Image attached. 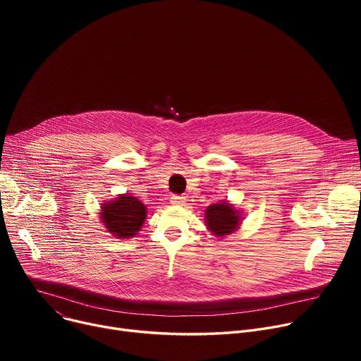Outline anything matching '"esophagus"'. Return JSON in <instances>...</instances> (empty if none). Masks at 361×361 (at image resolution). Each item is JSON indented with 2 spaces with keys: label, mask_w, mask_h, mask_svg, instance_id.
<instances>
[{
  "label": "esophagus",
  "mask_w": 361,
  "mask_h": 361,
  "mask_svg": "<svg viewBox=\"0 0 361 361\" xmlns=\"http://www.w3.org/2000/svg\"><path fill=\"white\" fill-rule=\"evenodd\" d=\"M171 203H173L174 206H184L185 204V197H183V196H178V195H176V196H173L171 197V200H169Z\"/></svg>",
  "instance_id": "esophagus-1"
}]
</instances>
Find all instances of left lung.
Instances as JSON below:
<instances>
[{
  "label": "left lung",
  "mask_w": 361,
  "mask_h": 361,
  "mask_svg": "<svg viewBox=\"0 0 361 361\" xmlns=\"http://www.w3.org/2000/svg\"><path fill=\"white\" fill-rule=\"evenodd\" d=\"M204 212V222L207 230L216 237L233 234L235 230H238L241 224L240 212L226 200L207 206Z\"/></svg>",
  "instance_id": "left-lung-1"
}]
</instances>
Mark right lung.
<instances>
[{
  "label": "right lung",
  "mask_w": 361,
  "mask_h": 361,
  "mask_svg": "<svg viewBox=\"0 0 361 361\" xmlns=\"http://www.w3.org/2000/svg\"><path fill=\"white\" fill-rule=\"evenodd\" d=\"M146 215V206L130 195H120L101 206V221L108 233L117 238L135 237L140 231Z\"/></svg>",
  "instance_id": "1"
}]
</instances>
